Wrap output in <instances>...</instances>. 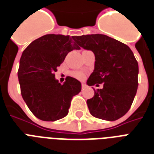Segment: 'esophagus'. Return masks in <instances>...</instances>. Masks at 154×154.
Returning a JSON list of instances; mask_svg holds the SVG:
<instances>
[{
	"label": "esophagus",
	"instance_id": "34e87169",
	"mask_svg": "<svg viewBox=\"0 0 154 154\" xmlns=\"http://www.w3.org/2000/svg\"><path fill=\"white\" fill-rule=\"evenodd\" d=\"M82 89H85V88H86V87H87V85L85 84V83H82Z\"/></svg>",
	"mask_w": 154,
	"mask_h": 154
}]
</instances>
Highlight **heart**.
Listing matches in <instances>:
<instances>
[{"label": "heart", "mask_w": 154, "mask_h": 154, "mask_svg": "<svg viewBox=\"0 0 154 154\" xmlns=\"http://www.w3.org/2000/svg\"><path fill=\"white\" fill-rule=\"evenodd\" d=\"M72 77H76V78L79 80H82L85 78V74L82 72H73L72 73Z\"/></svg>", "instance_id": "heart-1"}]
</instances>
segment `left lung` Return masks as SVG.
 <instances>
[{
	"label": "left lung",
	"mask_w": 154,
	"mask_h": 154,
	"mask_svg": "<svg viewBox=\"0 0 154 154\" xmlns=\"http://www.w3.org/2000/svg\"><path fill=\"white\" fill-rule=\"evenodd\" d=\"M74 41L95 55L94 70L87 85L103 83L102 89L87 100L89 112L102 120L119 119L131 107L138 86V64L134 53L128 45L106 35H82Z\"/></svg>",
	"instance_id": "8db88e82"
}]
</instances>
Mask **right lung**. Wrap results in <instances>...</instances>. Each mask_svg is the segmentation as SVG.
I'll return each instance as SVG.
<instances>
[{
  "label": "right lung",
  "mask_w": 154,
  "mask_h": 154,
  "mask_svg": "<svg viewBox=\"0 0 154 154\" xmlns=\"http://www.w3.org/2000/svg\"><path fill=\"white\" fill-rule=\"evenodd\" d=\"M74 38L45 35L33 41L21 55L17 72L21 96L40 120L55 122L65 117L72 97L82 90V84L77 79L67 77L61 85L54 74L68 53L80 49Z\"/></svg>",
  "instance_id": "right-lung-1"
}]
</instances>
